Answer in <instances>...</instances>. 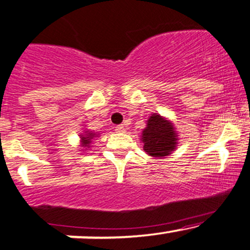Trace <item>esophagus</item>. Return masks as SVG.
<instances>
[{"mask_svg":"<svg viewBox=\"0 0 250 250\" xmlns=\"http://www.w3.org/2000/svg\"><path fill=\"white\" fill-rule=\"evenodd\" d=\"M116 131H119V133H125V131H127V128H125V125H120L116 127Z\"/></svg>","mask_w":250,"mask_h":250,"instance_id":"1","label":"esophagus"}]
</instances>
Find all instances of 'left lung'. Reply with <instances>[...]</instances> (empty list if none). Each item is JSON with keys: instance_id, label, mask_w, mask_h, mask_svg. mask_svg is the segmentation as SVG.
Listing matches in <instances>:
<instances>
[{"instance_id": "8db88e82", "label": "left lung", "mask_w": 250, "mask_h": 250, "mask_svg": "<svg viewBox=\"0 0 250 250\" xmlns=\"http://www.w3.org/2000/svg\"><path fill=\"white\" fill-rule=\"evenodd\" d=\"M144 150L154 158H164L171 154L178 144V135L171 121L159 114H152L147 127L142 130Z\"/></svg>"}]
</instances>
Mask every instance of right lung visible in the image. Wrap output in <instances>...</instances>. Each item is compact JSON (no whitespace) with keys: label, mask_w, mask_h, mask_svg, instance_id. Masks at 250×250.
Returning a JSON list of instances; mask_svg holds the SVG:
<instances>
[{"label":"right lung","mask_w":250,"mask_h":250,"mask_svg":"<svg viewBox=\"0 0 250 250\" xmlns=\"http://www.w3.org/2000/svg\"><path fill=\"white\" fill-rule=\"evenodd\" d=\"M96 135H97V134L92 133V131H89V130L85 131V134H82V135H81L82 147L89 148L90 147V144H91V140L94 139V138H96Z\"/></svg>","instance_id":"obj_1"}]
</instances>
